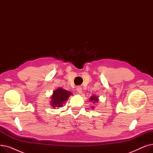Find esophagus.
Listing matches in <instances>:
<instances>
[{
    "instance_id": "esophagus-1",
    "label": "esophagus",
    "mask_w": 153,
    "mask_h": 153,
    "mask_svg": "<svg viewBox=\"0 0 153 153\" xmlns=\"http://www.w3.org/2000/svg\"><path fill=\"white\" fill-rule=\"evenodd\" d=\"M76 91H77V92L79 94H81L82 92V87H80V86H78V87L76 88Z\"/></svg>"
}]
</instances>
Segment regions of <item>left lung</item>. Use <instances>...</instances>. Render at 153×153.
Instances as JSON below:
<instances>
[{"instance_id": "left-lung-1", "label": "left lung", "mask_w": 153, "mask_h": 153, "mask_svg": "<svg viewBox=\"0 0 153 153\" xmlns=\"http://www.w3.org/2000/svg\"><path fill=\"white\" fill-rule=\"evenodd\" d=\"M90 100L91 102H93V103L98 102V97H96V96H92L90 99Z\"/></svg>"}]
</instances>
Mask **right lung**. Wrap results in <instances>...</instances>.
<instances>
[{"label":"right lung","instance_id":"add662e5","mask_svg":"<svg viewBox=\"0 0 153 153\" xmlns=\"http://www.w3.org/2000/svg\"><path fill=\"white\" fill-rule=\"evenodd\" d=\"M71 95H72L71 92L64 90L62 88H59L53 92L51 101V106L53 108L61 107L63 103L68 99Z\"/></svg>","mask_w":153,"mask_h":153}]
</instances>
